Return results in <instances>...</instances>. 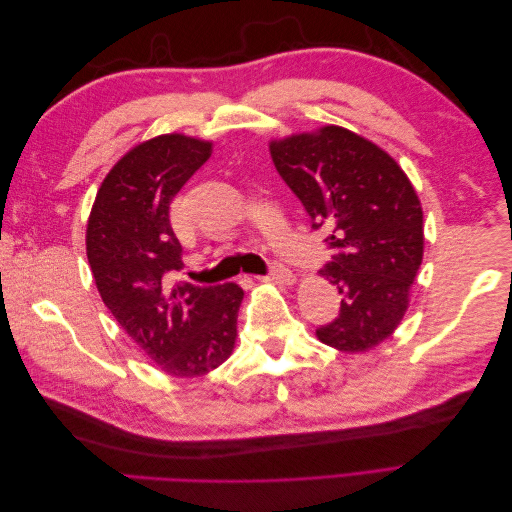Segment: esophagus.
<instances>
[{
  "label": "esophagus",
  "instance_id": "34e87169",
  "mask_svg": "<svg viewBox=\"0 0 512 512\" xmlns=\"http://www.w3.org/2000/svg\"><path fill=\"white\" fill-rule=\"evenodd\" d=\"M258 280L262 282H271V284H277V286H292L294 284V273L290 269H286L282 262H271V269L267 275L258 277Z\"/></svg>",
  "mask_w": 512,
  "mask_h": 512
}]
</instances>
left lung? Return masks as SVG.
Wrapping results in <instances>:
<instances>
[{
	"mask_svg": "<svg viewBox=\"0 0 512 512\" xmlns=\"http://www.w3.org/2000/svg\"><path fill=\"white\" fill-rule=\"evenodd\" d=\"M277 173L333 252L320 271L342 294L322 344L365 352L404 318L423 262V209L404 170L378 145L339 126L271 141Z\"/></svg>",
	"mask_w": 512,
	"mask_h": 512,
	"instance_id": "left-lung-1",
	"label": "left lung"
}]
</instances>
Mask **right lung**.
<instances>
[{
    "label": "right lung",
    "mask_w": 512,
    "mask_h": 512,
    "mask_svg": "<svg viewBox=\"0 0 512 512\" xmlns=\"http://www.w3.org/2000/svg\"><path fill=\"white\" fill-rule=\"evenodd\" d=\"M211 156V143L162 134L136 145L108 173L87 222V260L108 312L162 371L194 378L235 348L237 284L168 288L183 267L170 203Z\"/></svg>",
    "instance_id": "right-lung-1"
}]
</instances>
